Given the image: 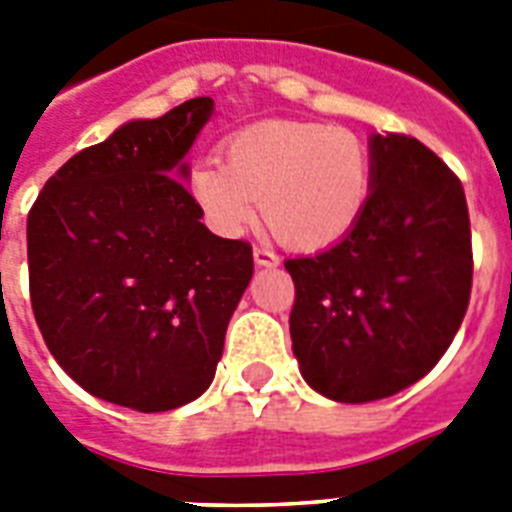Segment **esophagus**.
I'll use <instances>...</instances> for the list:
<instances>
[{
	"label": "esophagus",
	"mask_w": 512,
	"mask_h": 512,
	"mask_svg": "<svg viewBox=\"0 0 512 512\" xmlns=\"http://www.w3.org/2000/svg\"><path fill=\"white\" fill-rule=\"evenodd\" d=\"M252 257H255L257 268H276L279 265V255L271 247H255Z\"/></svg>",
	"instance_id": "esophagus-1"
}]
</instances>
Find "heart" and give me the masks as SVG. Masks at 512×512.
<instances>
[{
	"label": "heart",
	"instance_id": "heart-1",
	"mask_svg": "<svg viewBox=\"0 0 512 512\" xmlns=\"http://www.w3.org/2000/svg\"><path fill=\"white\" fill-rule=\"evenodd\" d=\"M185 185L217 236H244L260 201L268 231L311 252L356 228L372 199L374 164L364 140L340 127L260 122L225 140V164H193Z\"/></svg>",
	"mask_w": 512,
	"mask_h": 512
}]
</instances>
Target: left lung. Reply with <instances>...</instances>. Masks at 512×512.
I'll list each match as a JSON object with an SVG mask.
<instances>
[{
  "mask_svg": "<svg viewBox=\"0 0 512 512\" xmlns=\"http://www.w3.org/2000/svg\"><path fill=\"white\" fill-rule=\"evenodd\" d=\"M372 199L324 252L287 260L300 374L316 393L366 404L438 364L470 300L473 249L462 183L420 140L372 135Z\"/></svg>",
  "mask_w": 512,
  "mask_h": 512,
  "instance_id": "obj_1",
  "label": "left lung"
}]
</instances>
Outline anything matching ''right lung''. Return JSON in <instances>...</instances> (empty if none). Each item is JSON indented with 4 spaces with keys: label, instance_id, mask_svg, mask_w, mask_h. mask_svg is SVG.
I'll use <instances>...</instances> for the list:
<instances>
[{
    "label": "right lung",
    "instance_id": "obj_1",
    "mask_svg": "<svg viewBox=\"0 0 512 512\" xmlns=\"http://www.w3.org/2000/svg\"><path fill=\"white\" fill-rule=\"evenodd\" d=\"M215 114L193 98L71 156L28 212L31 308L63 372L135 412L191 404L215 380L255 263L201 223L185 156Z\"/></svg>",
    "mask_w": 512,
    "mask_h": 512
}]
</instances>
